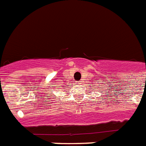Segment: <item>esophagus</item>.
I'll list each match as a JSON object with an SVG mask.
<instances>
[{
    "label": "esophagus",
    "mask_w": 146,
    "mask_h": 146,
    "mask_svg": "<svg viewBox=\"0 0 146 146\" xmlns=\"http://www.w3.org/2000/svg\"><path fill=\"white\" fill-rule=\"evenodd\" d=\"M79 84H80L79 82H78V85H79Z\"/></svg>",
    "instance_id": "1"
}]
</instances>
